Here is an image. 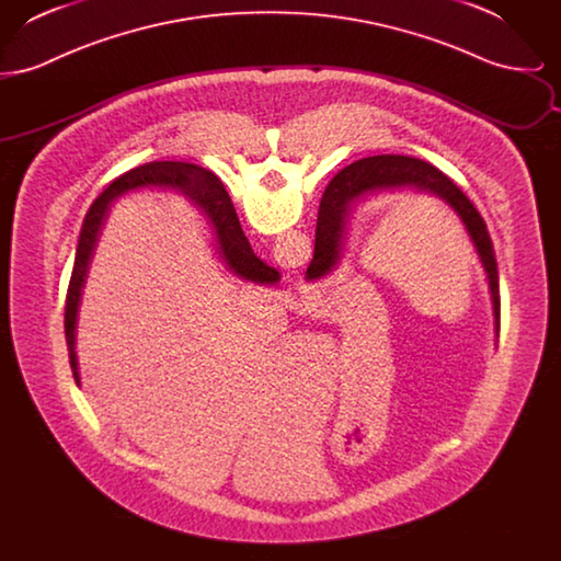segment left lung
<instances>
[{
  "label": "left lung",
  "instance_id": "left-lung-1",
  "mask_svg": "<svg viewBox=\"0 0 561 561\" xmlns=\"http://www.w3.org/2000/svg\"><path fill=\"white\" fill-rule=\"evenodd\" d=\"M412 188L419 193H428L442 199L456 216L462 220L469 238L476 245L481 267L485 271L490 298L494 309V330L499 336L501 330V293H499V267L492 250V240L488 236L485 222L469 197L454 185L453 181L439 172L435 165L416 158L405 156H376L368 160L355 161L323 191L318 229H316V252L307 268L309 279H320L339 265L345 240H347L348 216L353 206L373 193Z\"/></svg>",
  "mask_w": 561,
  "mask_h": 561
}]
</instances>
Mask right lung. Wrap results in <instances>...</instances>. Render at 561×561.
Listing matches in <instances>:
<instances>
[{
    "instance_id": "add662e5",
    "label": "right lung",
    "mask_w": 561,
    "mask_h": 561,
    "mask_svg": "<svg viewBox=\"0 0 561 561\" xmlns=\"http://www.w3.org/2000/svg\"><path fill=\"white\" fill-rule=\"evenodd\" d=\"M160 187L170 188L174 193H183L188 197L202 214L210 220L214 236L218 240V250L238 277L254 284H277L279 273L277 268L265 265L250 248V241L241 231L240 218L233 208L229 193L222 183L214 176L213 172L185 161H151L138 165L130 172L122 174L108 185L99 199L92 204L90 213L85 214L81 227L76 265L71 273L69 290H67V305H65V339L69 347V364L73 370L76 382L81 385L80 368H78V353H76V330H78V313H80L81 293L85 286L88 268L92 263V254L101 229L105 225L111 206L126 193L136 188Z\"/></svg>"
}]
</instances>
